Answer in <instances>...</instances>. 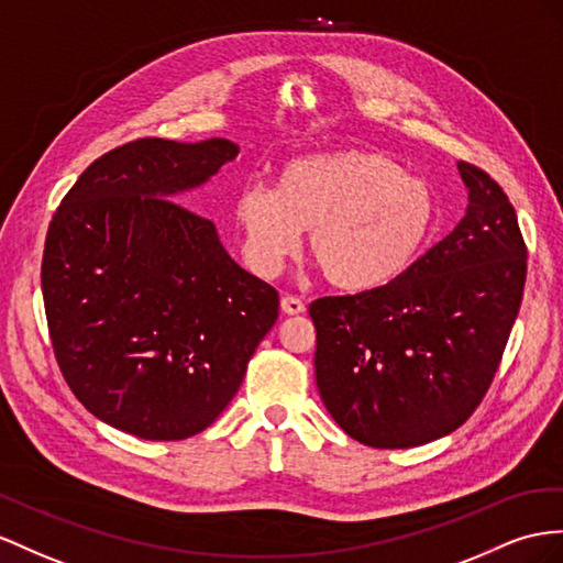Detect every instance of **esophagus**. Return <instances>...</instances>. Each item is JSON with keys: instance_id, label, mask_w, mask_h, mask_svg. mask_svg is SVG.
<instances>
[{"instance_id": "1", "label": "esophagus", "mask_w": 563, "mask_h": 563, "mask_svg": "<svg viewBox=\"0 0 563 563\" xmlns=\"http://www.w3.org/2000/svg\"><path fill=\"white\" fill-rule=\"evenodd\" d=\"M280 309H283L285 313L297 316V313H305V311H307V305H305V301H301L299 297H295V295H285V297L280 299Z\"/></svg>"}]
</instances>
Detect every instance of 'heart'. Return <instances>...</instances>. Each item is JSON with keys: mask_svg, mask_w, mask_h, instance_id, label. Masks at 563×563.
Wrapping results in <instances>:
<instances>
[{"mask_svg": "<svg viewBox=\"0 0 563 563\" xmlns=\"http://www.w3.org/2000/svg\"><path fill=\"white\" fill-rule=\"evenodd\" d=\"M242 254L273 278L309 230V254L323 278L347 292L397 280L435 225V197L426 180L393 158L366 150H335L287 164L276 192L242 187L235 197Z\"/></svg>", "mask_w": 563, "mask_h": 563, "instance_id": "1", "label": "heart"}]
</instances>
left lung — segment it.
Instances as JSON below:
<instances>
[{"label":"left lung","mask_w":563,"mask_h":563,"mask_svg":"<svg viewBox=\"0 0 563 563\" xmlns=\"http://www.w3.org/2000/svg\"><path fill=\"white\" fill-rule=\"evenodd\" d=\"M468 211L376 290L311 301L316 385L356 442L407 450L478 409L521 309L528 247L495 178L459 164Z\"/></svg>","instance_id":"8db88e82"}]
</instances>
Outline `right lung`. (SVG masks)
Here are the masks:
<instances>
[{
  "label": "right lung",
  "mask_w": 563,
  "mask_h": 563,
  "mask_svg": "<svg viewBox=\"0 0 563 563\" xmlns=\"http://www.w3.org/2000/svg\"><path fill=\"white\" fill-rule=\"evenodd\" d=\"M238 156L221 137H142L102 154L56 207L42 297L62 376L97 419L142 440L209 428L278 319V290L170 199Z\"/></svg>",
  "instance_id": "obj_1"
}]
</instances>
